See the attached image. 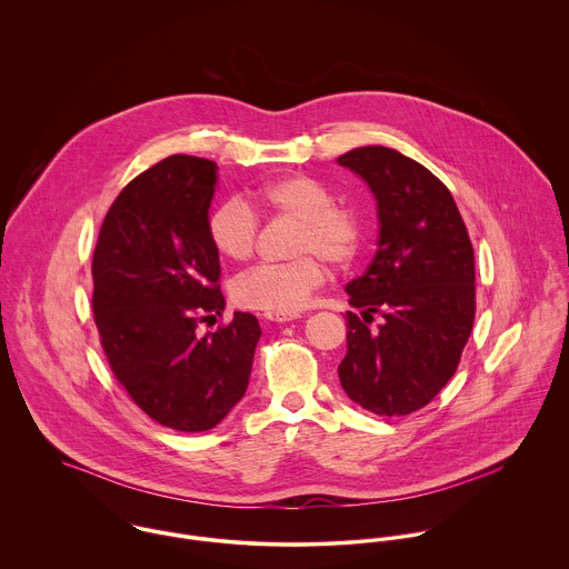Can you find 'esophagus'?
Wrapping results in <instances>:
<instances>
[{
    "mask_svg": "<svg viewBox=\"0 0 569 569\" xmlns=\"http://www.w3.org/2000/svg\"><path fill=\"white\" fill-rule=\"evenodd\" d=\"M300 316L298 313H276V311H267L264 313V320H269V322H291V320H298Z\"/></svg>",
    "mask_w": 569,
    "mask_h": 569,
    "instance_id": "34e87169",
    "label": "esophagus"
}]
</instances>
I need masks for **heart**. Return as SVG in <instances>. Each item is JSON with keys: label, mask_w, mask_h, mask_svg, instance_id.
I'll return each mask as SVG.
<instances>
[{"label": "heart", "mask_w": 569, "mask_h": 569, "mask_svg": "<svg viewBox=\"0 0 569 569\" xmlns=\"http://www.w3.org/2000/svg\"><path fill=\"white\" fill-rule=\"evenodd\" d=\"M253 210L298 221L291 262L258 264L232 284V298L244 309L298 313L325 284L322 262L343 267L361 247V221L341 206L322 181L309 174H284L271 179L247 194V199H226L214 206L206 221L212 247L230 258L247 260L253 253L258 219Z\"/></svg>", "instance_id": "1"}]
</instances>
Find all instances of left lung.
Returning <instances> with one entry per match:
<instances>
[{"mask_svg": "<svg viewBox=\"0 0 569 569\" xmlns=\"http://www.w3.org/2000/svg\"><path fill=\"white\" fill-rule=\"evenodd\" d=\"M372 190L379 249L346 284L343 392L379 416L427 406L456 375L476 320V260L449 188L422 163L388 147L337 158ZM375 315L382 325L372 329Z\"/></svg>", "mask_w": 569, "mask_h": 569, "instance_id": "8db88e82", "label": "left lung"}]
</instances>
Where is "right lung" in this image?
I'll use <instances>...</instances> for the list:
<instances>
[{"label":"right lung","mask_w":569,"mask_h":569,"mask_svg":"<svg viewBox=\"0 0 569 569\" xmlns=\"http://www.w3.org/2000/svg\"><path fill=\"white\" fill-rule=\"evenodd\" d=\"M219 166L170 156L129 181L93 249V322L118 383L163 427L208 431L243 399L260 326L221 316V264L206 221Z\"/></svg>","instance_id":"add662e5"}]
</instances>
